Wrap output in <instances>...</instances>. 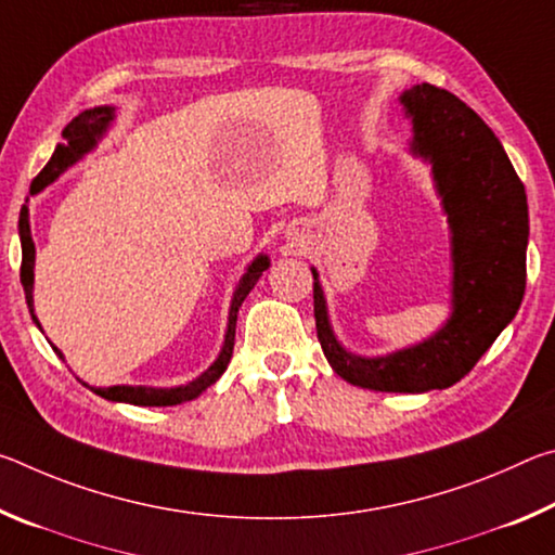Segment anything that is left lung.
<instances>
[{
    "label": "left lung",
    "mask_w": 555,
    "mask_h": 555,
    "mask_svg": "<svg viewBox=\"0 0 555 555\" xmlns=\"http://www.w3.org/2000/svg\"><path fill=\"white\" fill-rule=\"evenodd\" d=\"M413 121L411 152L434 166L453 247V313L428 340L391 354L347 352L327 318L313 269V313L323 352L345 382L374 391L448 389L475 367L506 325L526 288L529 208L494 131L453 92L413 86L401 95Z\"/></svg>",
    "instance_id": "8db88e82"
}]
</instances>
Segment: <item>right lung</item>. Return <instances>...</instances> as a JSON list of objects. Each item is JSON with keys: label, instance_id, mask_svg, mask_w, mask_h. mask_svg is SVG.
I'll use <instances>...</instances> for the list:
<instances>
[{"label": "right lung", "instance_id": "add662e5", "mask_svg": "<svg viewBox=\"0 0 555 555\" xmlns=\"http://www.w3.org/2000/svg\"><path fill=\"white\" fill-rule=\"evenodd\" d=\"M112 119H115V107H92L80 112L68 127L63 129V139L65 142L55 146V152L51 156V162L43 166V171L34 178L31 183V195L43 191L46 185H51L55 178H59L63 171L80 162L82 156L98 146L102 134L109 129ZM18 237H22V286L26 294V304H29V313L34 318V323L41 327L39 318L34 315V259H36V247L31 240V228H29V208H22L18 212ZM269 269V257L259 255L251 264L244 271V276L240 279L237 288H234L232 296V306H230V318H228V333H224V343L222 350L218 354L208 370H205L198 379L183 384V387H171V389H158V387H127V384H117V387H90L98 397L107 399V401H121V403H134V406H176V403L183 401H193L198 399L205 389H210L215 382L222 377V372L228 370L230 357H232V347H234V327H237V313L242 300L249 296V291L255 288V284L261 276V271ZM53 350L59 352L63 360V354L59 347L53 345ZM88 387V384H86Z\"/></svg>", "mask_w": 555, "mask_h": 555}]
</instances>
